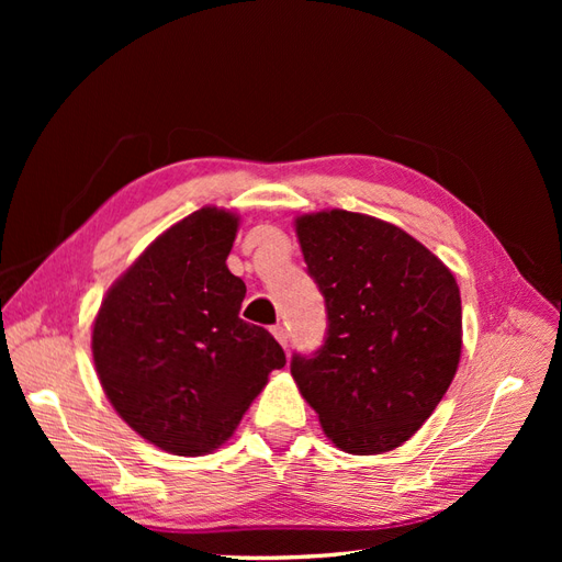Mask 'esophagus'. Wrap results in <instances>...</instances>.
I'll return each instance as SVG.
<instances>
[{
  "instance_id": "34e87169",
  "label": "esophagus",
  "mask_w": 562,
  "mask_h": 562,
  "mask_svg": "<svg viewBox=\"0 0 562 562\" xmlns=\"http://www.w3.org/2000/svg\"><path fill=\"white\" fill-rule=\"evenodd\" d=\"M271 333H274V337H277V342L285 349L288 347V330L283 328V326H274L271 328Z\"/></svg>"
}]
</instances>
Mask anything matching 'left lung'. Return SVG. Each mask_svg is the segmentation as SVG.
I'll list each match as a JSON object with an SVG mask.
<instances>
[{"label":"left lung","instance_id":"8db88e82","mask_svg":"<svg viewBox=\"0 0 562 562\" xmlns=\"http://www.w3.org/2000/svg\"><path fill=\"white\" fill-rule=\"evenodd\" d=\"M328 330L293 353L297 382L333 443L351 454L403 446L431 417L462 353V297L452 271L384 220L318 211L295 220Z\"/></svg>","mask_w":562,"mask_h":562}]
</instances>
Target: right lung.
<instances>
[{
	"label": "right lung",
	"instance_id": "1",
	"mask_svg": "<svg viewBox=\"0 0 562 562\" xmlns=\"http://www.w3.org/2000/svg\"><path fill=\"white\" fill-rule=\"evenodd\" d=\"M239 217L206 206L151 241L100 304L91 349L114 405L157 448L196 457L239 427L285 353L239 318L246 283L227 269Z\"/></svg>",
	"mask_w": 562,
	"mask_h": 562
}]
</instances>
